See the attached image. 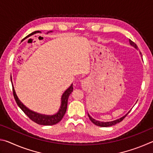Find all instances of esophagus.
<instances>
[{"label":"esophagus","instance_id":"esophagus-1","mask_svg":"<svg viewBox=\"0 0 153 153\" xmlns=\"http://www.w3.org/2000/svg\"><path fill=\"white\" fill-rule=\"evenodd\" d=\"M89 87V83L87 79H84L82 81V88L84 90H87Z\"/></svg>","mask_w":153,"mask_h":153}]
</instances>
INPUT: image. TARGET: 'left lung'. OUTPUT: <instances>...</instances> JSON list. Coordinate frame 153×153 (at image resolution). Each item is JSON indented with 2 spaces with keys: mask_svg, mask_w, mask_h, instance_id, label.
Returning a JSON list of instances; mask_svg holds the SVG:
<instances>
[{
  "mask_svg": "<svg viewBox=\"0 0 153 153\" xmlns=\"http://www.w3.org/2000/svg\"><path fill=\"white\" fill-rule=\"evenodd\" d=\"M129 44H130L131 46H134V48H135L136 49H137V50H138V46H137V45H136L135 43H134V42H132V41H131V40H129ZM140 54H141V53H140ZM129 112H128V113L126 114L125 115L123 116L122 117H121V118H120V119H117V120H114V121H107V122H104V121H97V120H94V119H93V118L91 117V116H90V115H89L88 113V117H89V118H90V121H91L93 123L95 124L96 126H100V127H110V126H114V125H115V124H117V123H118L121 122V121H122V120H123V119L126 117L127 115H128V114L129 113Z\"/></svg>",
  "mask_w": 153,
  "mask_h": 153,
  "instance_id": "8db88e82",
  "label": "left lung"
}]
</instances>
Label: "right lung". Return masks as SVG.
Instances as JSON below:
<instances>
[{
  "label": "right lung",
  "instance_id": "add662e5",
  "mask_svg": "<svg viewBox=\"0 0 153 153\" xmlns=\"http://www.w3.org/2000/svg\"><path fill=\"white\" fill-rule=\"evenodd\" d=\"M51 32H52L51 31ZM33 33H41V32L40 31H35V32H32L31 34H32ZM11 80L12 81V79H11ZM11 83H12V86H13V96H14L15 101H16L17 105L19 106V107L23 111H24V113L31 120L34 121V122L36 123L39 124V125L53 126L59 123V121L63 119V116L65 114V112L67 111V100H68V98L69 97V95L71 94V93L73 92V84H71V86H69L68 88L65 90V91L63 95L61 96V107L58 111V112L55 114H54V115H44V114L36 113L35 111L30 110V108H28L27 107H25V106L20 101L19 98L17 97L16 92H15V90L14 89L13 85V82Z\"/></svg>",
  "mask_w": 153,
  "mask_h": 153
}]
</instances>
